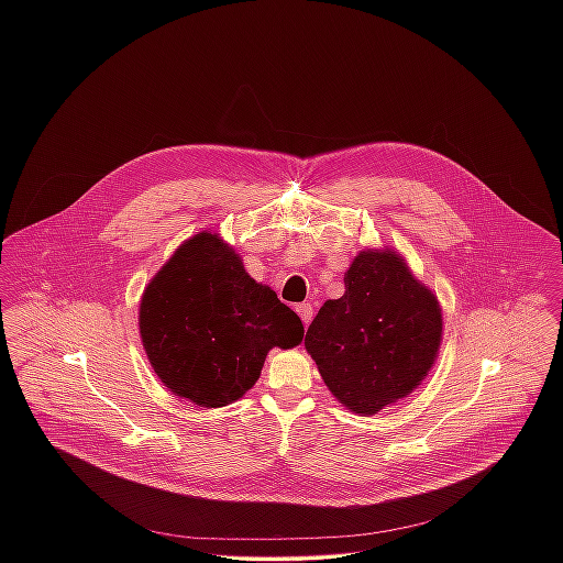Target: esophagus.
Wrapping results in <instances>:
<instances>
[{
  "instance_id": "esophagus-1",
  "label": "esophagus",
  "mask_w": 563,
  "mask_h": 563,
  "mask_svg": "<svg viewBox=\"0 0 563 563\" xmlns=\"http://www.w3.org/2000/svg\"><path fill=\"white\" fill-rule=\"evenodd\" d=\"M297 314L301 317L303 324H310V321H312V306L310 303H299L297 306Z\"/></svg>"
}]
</instances>
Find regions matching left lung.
Here are the masks:
<instances>
[{
    "mask_svg": "<svg viewBox=\"0 0 563 563\" xmlns=\"http://www.w3.org/2000/svg\"><path fill=\"white\" fill-rule=\"evenodd\" d=\"M344 286L308 327L306 351L338 401L373 416L405 399L435 364L442 308L390 246L360 251Z\"/></svg>",
    "mask_w": 563,
    "mask_h": 563,
    "instance_id": "8db88e82",
    "label": "left lung"
}]
</instances>
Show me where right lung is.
<instances>
[{
  "label": "right lung",
  "instance_id": "right-lung-1",
  "mask_svg": "<svg viewBox=\"0 0 563 563\" xmlns=\"http://www.w3.org/2000/svg\"><path fill=\"white\" fill-rule=\"evenodd\" d=\"M139 329L162 384L199 407L239 401L273 346L292 349L303 340L301 319L212 232L181 242L152 277Z\"/></svg>",
  "mask_w": 563,
  "mask_h": 563
}]
</instances>
